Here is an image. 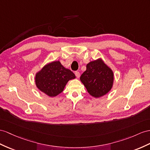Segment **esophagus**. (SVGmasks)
I'll use <instances>...</instances> for the list:
<instances>
[{"label": "esophagus", "mask_w": 150, "mask_h": 150, "mask_svg": "<svg viewBox=\"0 0 150 150\" xmlns=\"http://www.w3.org/2000/svg\"><path fill=\"white\" fill-rule=\"evenodd\" d=\"M75 75L76 76V78L79 79L80 77V73L79 71H75Z\"/></svg>", "instance_id": "34e87169"}]
</instances>
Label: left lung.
<instances>
[{"mask_svg": "<svg viewBox=\"0 0 150 150\" xmlns=\"http://www.w3.org/2000/svg\"><path fill=\"white\" fill-rule=\"evenodd\" d=\"M86 71L80 76V81L92 96L99 98L108 94L114 82L113 70L101 58L87 64Z\"/></svg>", "mask_w": 150, "mask_h": 150, "instance_id": "obj_1", "label": "left lung"}]
</instances>
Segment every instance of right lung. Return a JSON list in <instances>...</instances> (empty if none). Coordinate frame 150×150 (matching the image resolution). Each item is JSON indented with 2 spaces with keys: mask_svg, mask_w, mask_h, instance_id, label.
Returning a JSON list of instances; mask_svg holds the SVG:
<instances>
[{
  "mask_svg": "<svg viewBox=\"0 0 150 150\" xmlns=\"http://www.w3.org/2000/svg\"><path fill=\"white\" fill-rule=\"evenodd\" d=\"M75 79L70 70L64 68L59 61L46 64L35 74L37 87L42 93L52 98L63 91L69 80Z\"/></svg>",
  "mask_w": 150,
  "mask_h": 150,
  "instance_id": "add662e5",
  "label": "right lung"
}]
</instances>
